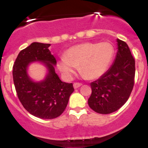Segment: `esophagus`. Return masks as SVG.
<instances>
[{
    "instance_id": "obj_1",
    "label": "esophagus",
    "mask_w": 148,
    "mask_h": 148,
    "mask_svg": "<svg viewBox=\"0 0 148 148\" xmlns=\"http://www.w3.org/2000/svg\"><path fill=\"white\" fill-rule=\"evenodd\" d=\"M82 85V83L75 82V83H74L73 86H74V89H77V88H79V86H81Z\"/></svg>"
}]
</instances>
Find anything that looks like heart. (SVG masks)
I'll return each instance as SVG.
<instances>
[{
    "label": "heart",
    "mask_w": 148,
    "mask_h": 148,
    "mask_svg": "<svg viewBox=\"0 0 148 148\" xmlns=\"http://www.w3.org/2000/svg\"><path fill=\"white\" fill-rule=\"evenodd\" d=\"M114 48L110 42H86L69 48L58 61L59 71L71 78L79 66L80 73L88 79L101 77L108 69L114 58Z\"/></svg>",
    "instance_id": "1"
}]
</instances>
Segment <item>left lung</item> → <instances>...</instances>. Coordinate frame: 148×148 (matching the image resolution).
<instances>
[{"label": "left lung", "mask_w": 148, "mask_h": 148, "mask_svg": "<svg viewBox=\"0 0 148 148\" xmlns=\"http://www.w3.org/2000/svg\"><path fill=\"white\" fill-rule=\"evenodd\" d=\"M117 51L108 71L90 84L92 95L88 104L99 114L117 111L129 99L134 86L135 62L127 44L117 39Z\"/></svg>", "instance_id": "1"}]
</instances>
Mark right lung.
<instances>
[{"label": "right lung", "instance_id": "add662e5", "mask_svg": "<svg viewBox=\"0 0 148 148\" xmlns=\"http://www.w3.org/2000/svg\"><path fill=\"white\" fill-rule=\"evenodd\" d=\"M50 44L34 42L21 51L13 67V78L19 100L32 115L44 120L60 116L74 91L72 83L61 81L55 72L56 60L51 53ZM41 62L47 73L41 81H34L27 74L28 66Z\"/></svg>", "mask_w": 148, "mask_h": 148}]
</instances>
